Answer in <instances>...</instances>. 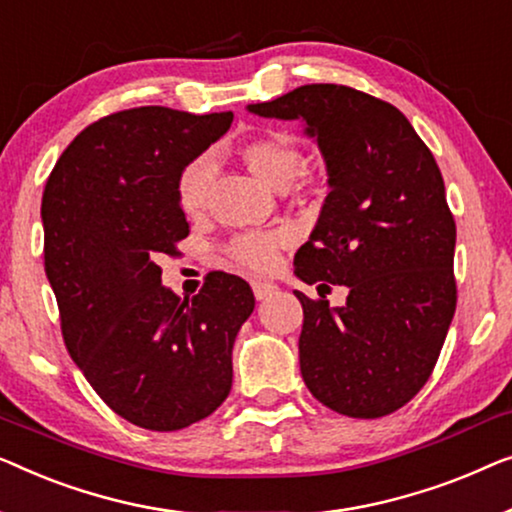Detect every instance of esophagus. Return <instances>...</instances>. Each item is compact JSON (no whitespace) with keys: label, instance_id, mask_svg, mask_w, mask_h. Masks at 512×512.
I'll list each match as a JSON object with an SVG mask.
<instances>
[{"label":"esophagus","instance_id":"esophagus-1","mask_svg":"<svg viewBox=\"0 0 512 512\" xmlns=\"http://www.w3.org/2000/svg\"><path fill=\"white\" fill-rule=\"evenodd\" d=\"M276 290H278V285L264 283V280H253V292H255V297H257L259 301L269 299L271 294H276Z\"/></svg>","mask_w":512,"mask_h":512}]
</instances>
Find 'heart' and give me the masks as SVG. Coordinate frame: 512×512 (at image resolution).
<instances>
[{"label": "heart", "mask_w": 512, "mask_h": 512, "mask_svg": "<svg viewBox=\"0 0 512 512\" xmlns=\"http://www.w3.org/2000/svg\"><path fill=\"white\" fill-rule=\"evenodd\" d=\"M241 160L257 181L278 192L287 190L304 171V155H301L297 143L283 134H262L248 139L241 146ZM211 181L213 167L208 157H194L192 162L185 164L181 176H178L176 194L178 204L187 215H199L204 211ZM287 241H290V234L285 229L243 232L227 243L225 253L236 264L246 266L250 271L264 273L273 269V264L278 262L280 248H285Z\"/></svg>", "instance_id": "heart-1"}]
</instances>
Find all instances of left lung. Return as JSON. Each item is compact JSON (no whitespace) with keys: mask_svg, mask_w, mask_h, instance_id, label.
I'll use <instances>...</instances> for the list:
<instances>
[{"mask_svg":"<svg viewBox=\"0 0 512 512\" xmlns=\"http://www.w3.org/2000/svg\"><path fill=\"white\" fill-rule=\"evenodd\" d=\"M248 111L306 122L329 187L294 273L318 283L304 306L299 364L315 399L348 417H383L427 383L457 308V227L441 169L397 106L355 88L301 85ZM349 287L343 307L324 292Z\"/></svg>","mask_w":512,"mask_h":512,"instance_id":"8db88e82","label":"left lung"}]
</instances>
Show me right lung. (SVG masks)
Masks as SVG:
<instances>
[{
    "label": "right lung",
    "mask_w": 512,
    "mask_h": 512,
    "mask_svg": "<svg viewBox=\"0 0 512 512\" xmlns=\"http://www.w3.org/2000/svg\"><path fill=\"white\" fill-rule=\"evenodd\" d=\"M234 113L139 106L92 122L50 171L41 201L46 276L71 359L113 413L176 431L232 390V348L255 308L246 280L211 271L199 294L162 287V255L190 234L176 183Z\"/></svg>",
    "instance_id": "obj_1"
}]
</instances>
